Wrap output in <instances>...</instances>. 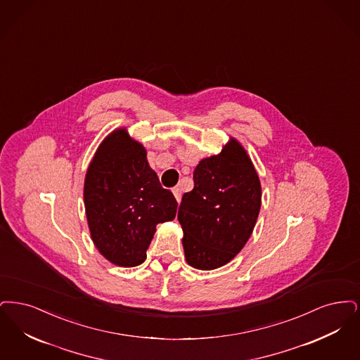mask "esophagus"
I'll return each instance as SVG.
<instances>
[{"label":"esophagus","mask_w":360,"mask_h":360,"mask_svg":"<svg viewBox=\"0 0 360 360\" xmlns=\"http://www.w3.org/2000/svg\"><path fill=\"white\" fill-rule=\"evenodd\" d=\"M173 195H174V199L177 200V202H180L181 200V189L180 188H173Z\"/></svg>","instance_id":"obj_1"}]
</instances>
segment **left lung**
<instances>
[{
	"label": "left lung",
	"instance_id": "1",
	"mask_svg": "<svg viewBox=\"0 0 360 360\" xmlns=\"http://www.w3.org/2000/svg\"><path fill=\"white\" fill-rule=\"evenodd\" d=\"M193 189L183 195L177 219L188 265L214 270L243 249L261 210V183L245 148L231 139L219 155L203 158Z\"/></svg>",
	"mask_w": 360,
	"mask_h": 360
}]
</instances>
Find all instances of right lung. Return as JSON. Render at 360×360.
I'll return each instance as SVG.
<instances>
[{
  "instance_id": "obj_1",
  "label": "right lung",
  "mask_w": 360,
  "mask_h": 360,
  "mask_svg": "<svg viewBox=\"0 0 360 360\" xmlns=\"http://www.w3.org/2000/svg\"><path fill=\"white\" fill-rule=\"evenodd\" d=\"M84 207L95 248L111 264L139 266L158 223L174 219L177 202L161 187L146 150L126 129L102 141L84 179Z\"/></svg>"
}]
</instances>
